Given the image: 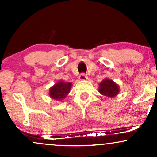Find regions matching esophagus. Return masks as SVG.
<instances>
[{
    "label": "esophagus",
    "mask_w": 157,
    "mask_h": 157,
    "mask_svg": "<svg viewBox=\"0 0 157 157\" xmlns=\"http://www.w3.org/2000/svg\"><path fill=\"white\" fill-rule=\"evenodd\" d=\"M79 78H80V80H86L88 79V77L85 73H82V74H80Z\"/></svg>",
    "instance_id": "1"
}]
</instances>
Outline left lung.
I'll return each mask as SVG.
<instances>
[{
	"label": "left lung",
	"mask_w": 157,
	"mask_h": 157,
	"mask_svg": "<svg viewBox=\"0 0 157 157\" xmlns=\"http://www.w3.org/2000/svg\"><path fill=\"white\" fill-rule=\"evenodd\" d=\"M99 92L106 97H115L119 93V86L111 80L105 79L100 83Z\"/></svg>",
	"instance_id": "left-lung-1"
}]
</instances>
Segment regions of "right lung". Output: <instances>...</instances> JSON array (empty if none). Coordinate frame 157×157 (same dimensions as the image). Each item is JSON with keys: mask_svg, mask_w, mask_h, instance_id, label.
<instances>
[{"mask_svg": "<svg viewBox=\"0 0 157 157\" xmlns=\"http://www.w3.org/2000/svg\"><path fill=\"white\" fill-rule=\"evenodd\" d=\"M71 82H64L63 81H60L56 83L53 87L49 90V95L52 99L60 100L63 99L68 95L71 89Z\"/></svg>", "mask_w": 157, "mask_h": 157, "instance_id": "1", "label": "right lung"}]
</instances>
